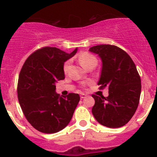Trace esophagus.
I'll return each instance as SVG.
<instances>
[{"label":"esophagus","instance_id":"1","mask_svg":"<svg viewBox=\"0 0 157 157\" xmlns=\"http://www.w3.org/2000/svg\"><path fill=\"white\" fill-rule=\"evenodd\" d=\"M86 97H87V95L85 94H81V95H80V98H81L82 99H83V98H86Z\"/></svg>","mask_w":157,"mask_h":157}]
</instances>
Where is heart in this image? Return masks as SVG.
<instances>
[{"mask_svg": "<svg viewBox=\"0 0 157 157\" xmlns=\"http://www.w3.org/2000/svg\"><path fill=\"white\" fill-rule=\"evenodd\" d=\"M78 60H79V63H81L82 66L85 68L86 67L88 64L91 63H94V62H97V59L94 57V56L90 55V54L88 53H83L82 54L81 56L78 57ZM69 65H70V61H67L66 63L63 65V71L64 72L67 71L69 68Z\"/></svg>", "mask_w": 157, "mask_h": 157, "instance_id": "heart-1", "label": "heart"}]
</instances>
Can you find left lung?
<instances>
[{"instance_id": "obj_1", "label": "left lung", "mask_w": 157, "mask_h": 157, "mask_svg": "<svg viewBox=\"0 0 157 157\" xmlns=\"http://www.w3.org/2000/svg\"><path fill=\"white\" fill-rule=\"evenodd\" d=\"M89 51L98 55L102 62L98 84L109 87V96L93 95L92 113L101 125L118 128L127 124L135 113L141 95V78L128 54L116 45H100Z\"/></svg>"}]
</instances>
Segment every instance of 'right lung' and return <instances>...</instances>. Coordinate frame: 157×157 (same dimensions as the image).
<instances>
[{"label":"right lung","mask_w":157,"mask_h":157,"mask_svg":"<svg viewBox=\"0 0 157 157\" xmlns=\"http://www.w3.org/2000/svg\"><path fill=\"white\" fill-rule=\"evenodd\" d=\"M56 47H44L27 59L18 80V99L27 121L36 130L54 134L68 125L80 97L69 94L59 97L56 83L64 79L63 65L74 56Z\"/></svg>","instance_id":"right-lung-1"}]
</instances>
